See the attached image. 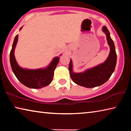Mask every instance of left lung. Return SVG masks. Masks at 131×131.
Wrapping results in <instances>:
<instances>
[{
  "label": "left lung",
  "instance_id": "obj_1",
  "mask_svg": "<svg viewBox=\"0 0 131 131\" xmlns=\"http://www.w3.org/2000/svg\"><path fill=\"white\" fill-rule=\"evenodd\" d=\"M103 32L106 35L110 52L107 59L99 65L87 69L84 72L75 73L72 59L69 66L71 79L78 85L86 88H94L102 85L107 81L114 72L117 62V54L114 41L106 26L102 27Z\"/></svg>",
  "mask_w": 131,
  "mask_h": 131
}]
</instances>
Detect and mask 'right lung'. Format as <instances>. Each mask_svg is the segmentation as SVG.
Listing matches in <instances>:
<instances>
[{
  "mask_svg": "<svg viewBox=\"0 0 131 131\" xmlns=\"http://www.w3.org/2000/svg\"><path fill=\"white\" fill-rule=\"evenodd\" d=\"M23 27L22 26L19 29V30L22 29ZM18 39V35H17L14 38L10 54L11 67L15 76L22 84L30 88L39 89L49 85L52 81L54 72L59 62V57H54L49 65L45 68L35 69L22 68L17 63L14 55Z\"/></svg>",
  "mask_w": 131,
  "mask_h": 131,
  "instance_id": "1",
  "label": "right lung"
}]
</instances>
